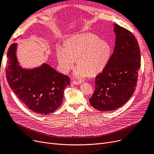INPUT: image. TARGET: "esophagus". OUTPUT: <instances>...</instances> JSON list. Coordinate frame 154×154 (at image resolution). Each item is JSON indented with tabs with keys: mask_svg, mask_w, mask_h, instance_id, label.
Masks as SVG:
<instances>
[{
	"mask_svg": "<svg viewBox=\"0 0 154 154\" xmlns=\"http://www.w3.org/2000/svg\"><path fill=\"white\" fill-rule=\"evenodd\" d=\"M80 83H81V82H80V81H77V80H72V84H74V85H79Z\"/></svg>",
	"mask_w": 154,
	"mask_h": 154,
	"instance_id": "esophagus-1",
	"label": "esophagus"
}]
</instances>
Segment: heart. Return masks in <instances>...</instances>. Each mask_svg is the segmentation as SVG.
I'll return each instance as SVG.
<instances>
[{"instance_id": "b5f03b06", "label": "heart", "mask_w": 154, "mask_h": 154, "mask_svg": "<svg viewBox=\"0 0 154 154\" xmlns=\"http://www.w3.org/2000/svg\"><path fill=\"white\" fill-rule=\"evenodd\" d=\"M112 47L109 42L94 34H84L70 38L67 46L59 45L57 57L60 70L66 74L74 67L75 59L78 67L75 75L84 78L88 74L95 75L102 72L110 62Z\"/></svg>"}]
</instances>
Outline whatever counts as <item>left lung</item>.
<instances>
[{
	"label": "left lung",
	"instance_id": "obj_1",
	"mask_svg": "<svg viewBox=\"0 0 154 154\" xmlns=\"http://www.w3.org/2000/svg\"><path fill=\"white\" fill-rule=\"evenodd\" d=\"M114 53L108 66L95 77V91L89 99L91 106L100 111L114 110L133 95L141 66L138 41L131 31L115 23Z\"/></svg>",
	"mask_w": 154,
	"mask_h": 154
}]
</instances>
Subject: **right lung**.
Masks as SVG:
<instances>
[{"label":"right lung","mask_w":154,"mask_h":154,"mask_svg":"<svg viewBox=\"0 0 154 154\" xmlns=\"http://www.w3.org/2000/svg\"><path fill=\"white\" fill-rule=\"evenodd\" d=\"M15 49L16 44H12L7 52L5 74L10 87L29 110L43 115L54 112L62 102L70 77L46 63L34 70L22 69L17 66Z\"/></svg>","instance_id":"right-lung-1"}]
</instances>
